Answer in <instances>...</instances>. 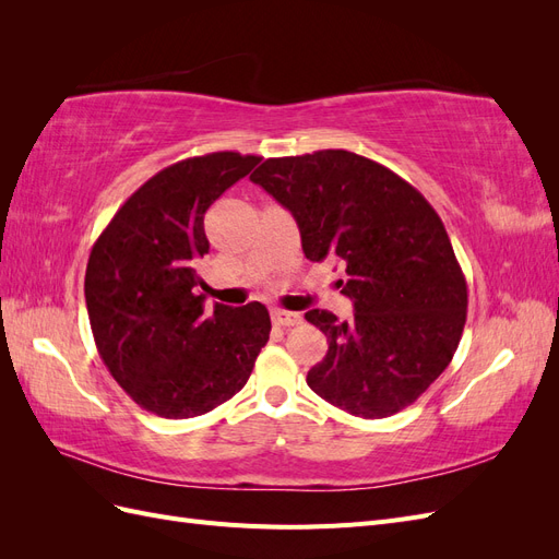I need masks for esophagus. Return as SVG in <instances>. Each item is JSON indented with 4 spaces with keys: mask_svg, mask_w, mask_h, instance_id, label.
I'll list each match as a JSON object with an SVG mask.
<instances>
[{
    "mask_svg": "<svg viewBox=\"0 0 559 559\" xmlns=\"http://www.w3.org/2000/svg\"><path fill=\"white\" fill-rule=\"evenodd\" d=\"M273 321L277 326H298L302 317L298 312H289V310H273Z\"/></svg>",
    "mask_w": 559,
    "mask_h": 559,
    "instance_id": "obj_1",
    "label": "esophagus"
}]
</instances>
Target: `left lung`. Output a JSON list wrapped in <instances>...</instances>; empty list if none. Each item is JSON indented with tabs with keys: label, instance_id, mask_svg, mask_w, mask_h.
Returning <instances> with one entry per match:
<instances>
[{
	"label": "left lung",
	"instance_id": "left-lung-1",
	"mask_svg": "<svg viewBox=\"0 0 559 559\" xmlns=\"http://www.w3.org/2000/svg\"><path fill=\"white\" fill-rule=\"evenodd\" d=\"M289 210L310 261H337L354 317L306 319L329 352L308 370L314 394L364 419L415 403L443 373L466 324V280L441 216L389 167L324 148L267 158L249 177Z\"/></svg>",
	"mask_w": 559,
	"mask_h": 559
}]
</instances>
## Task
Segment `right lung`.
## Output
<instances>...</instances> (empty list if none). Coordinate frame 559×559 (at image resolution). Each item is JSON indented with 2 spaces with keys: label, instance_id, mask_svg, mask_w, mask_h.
<instances>
[{
  "label": "right lung",
  "instance_id": "1",
  "mask_svg": "<svg viewBox=\"0 0 559 559\" xmlns=\"http://www.w3.org/2000/svg\"><path fill=\"white\" fill-rule=\"evenodd\" d=\"M259 156L216 151L165 167L114 214L91 249L86 306L99 357L144 411L198 417L247 384L270 337L261 302L205 312L195 265L205 212Z\"/></svg>",
  "mask_w": 559,
  "mask_h": 559
}]
</instances>
